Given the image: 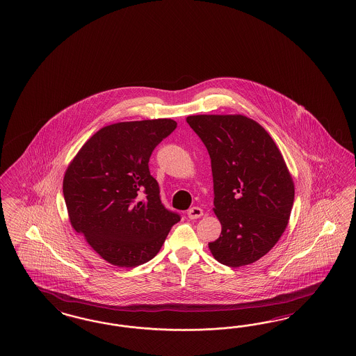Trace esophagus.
Listing matches in <instances>:
<instances>
[{
  "label": "esophagus",
  "mask_w": 356,
  "mask_h": 356,
  "mask_svg": "<svg viewBox=\"0 0 356 356\" xmlns=\"http://www.w3.org/2000/svg\"><path fill=\"white\" fill-rule=\"evenodd\" d=\"M187 216L191 218V220H195V218H202L203 216V209L199 208V207H193L187 211Z\"/></svg>",
  "instance_id": "esophagus-1"
}]
</instances>
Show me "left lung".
<instances>
[{
  "instance_id": "1",
  "label": "left lung",
  "mask_w": 356,
  "mask_h": 356,
  "mask_svg": "<svg viewBox=\"0 0 356 356\" xmlns=\"http://www.w3.org/2000/svg\"><path fill=\"white\" fill-rule=\"evenodd\" d=\"M206 145L221 234L208 248L220 264L241 267L270 252L287 228L295 186L274 140L243 115H193Z\"/></svg>"
}]
</instances>
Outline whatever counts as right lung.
Returning <instances> with one entry per match:
<instances>
[{
  "mask_svg": "<svg viewBox=\"0 0 356 356\" xmlns=\"http://www.w3.org/2000/svg\"><path fill=\"white\" fill-rule=\"evenodd\" d=\"M175 128L172 119L104 127L65 172L63 194L70 224L108 264L148 262L181 220L162 204L148 165L152 152Z\"/></svg>",
  "mask_w": 356,
  "mask_h": 356,
  "instance_id": "right-lung-1",
  "label": "right lung"
}]
</instances>
